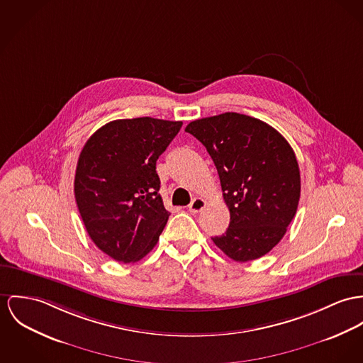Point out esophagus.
I'll use <instances>...</instances> for the list:
<instances>
[{
  "instance_id": "1",
  "label": "esophagus",
  "mask_w": 363,
  "mask_h": 363,
  "mask_svg": "<svg viewBox=\"0 0 363 363\" xmlns=\"http://www.w3.org/2000/svg\"><path fill=\"white\" fill-rule=\"evenodd\" d=\"M204 206H206V201L203 199H200V197H196V199L192 200V203L189 204V211L191 213H199V211H201L204 208Z\"/></svg>"
}]
</instances>
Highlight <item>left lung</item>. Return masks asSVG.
<instances>
[{
  "label": "left lung",
  "mask_w": 363,
  "mask_h": 363,
  "mask_svg": "<svg viewBox=\"0 0 363 363\" xmlns=\"http://www.w3.org/2000/svg\"><path fill=\"white\" fill-rule=\"evenodd\" d=\"M211 156L230 223L216 246L235 261L272 250L296 216L301 179L294 150L269 124L240 113L199 118L185 128Z\"/></svg>",
  "instance_id": "1"
}]
</instances>
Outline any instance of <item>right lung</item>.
Returning <instances> with one entry per match:
<instances>
[{
	"mask_svg": "<svg viewBox=\"0 0 363 363\" xmlns=\"http://www.w3.org/2000/svg\"><path fill=\"white\" fill-rule=\"evenodd\" d=\"M181 127L152 117L114 120L84 145L74 177L77 207L91 240L118 262L140 261L167 223L156 162Z\"/></svg>",
	"mask_w": 363,
	"mask_h": 363,
	"instance_id": "right-lung-1",
	"label": "right lung"
}]
</instances>
